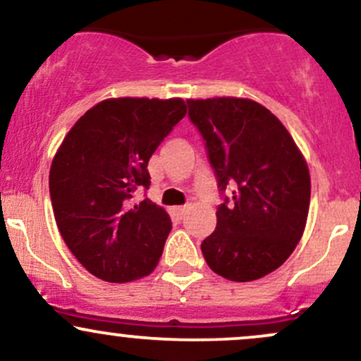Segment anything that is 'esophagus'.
Instances as JSON below:
<instances>
[{
	"label": "esophagus",
	"mask_w": 361,
	"mask_h": 361,
	"mask_svg": "<svg viewBox=\"0 0 361 361\" xmlns=\"http://www.w3.org/2000/svg\"><path fill=\"white\" fill-rule=\"evenodd\" d=\"M187 211H188L187 205H181V207H176V209H174V212H176V216L180 217V219H181V217L185 216V214H187Z\"/></svg>",
	"instance_id": "esophagus-1"
}]
</instances>
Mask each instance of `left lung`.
<instances>
[{
	"mask_svg": "<svg viewBox=\"0 0 361 361\" xmlns=\"http://www.w3.org/2000/svg\"><path fill=\"white\" fill-rule=\"evenodd\" d=\"M187 104L224 197L216 229L200 245L205 262L229 281L260 279L286 262L303 235L307 162L283 123L259 102L214 97Z\"/></svg>",
	"mask_w": 361,
	"mask_h": 361,
	"instance_id": "8db88e82",
	"label": "left lung"
}]
</instances>
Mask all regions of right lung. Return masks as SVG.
Segmentation results:
<instances>
[{
  "label": "right lung",
  "mask_w": 361,
  "mask_h": 361,
  "mask_svg": "<svg viewBox=\"0 0 361 361\" xmlns=\"http://www.w3.org/2000/svg\"><path fill=\"white\" fill-rule=\"evenodd\" d=\"M187 114L181 99H106L80 118L59 145L49 171L54 219L66 247L90 274L128 283L150 274L171 231L152 200L147 164Z\"/></svg>",
  "instance_id": "obj_1"
}]
</instances>
